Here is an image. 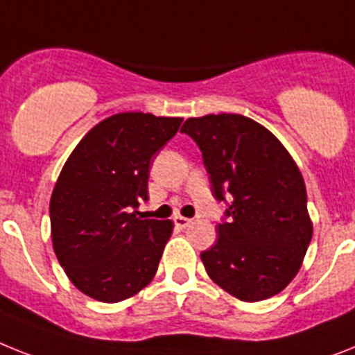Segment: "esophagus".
Masks as SVG:
<instances>
[{
    "label": "esophagus",
    "instance_id": "esophagus-1",
    "mask_svg": "<svg viewBox=\"0 0 355 355\" xmlns=\"http://www.w3.org/2000/svg\"><path fill=\"white\" fill-rule=\"evenodd\" d=\"M174 223H175V227H178V228H187L190 223H192V219L183 218V216H175Z\"/></svg>",
    "mask_w": 355,
    "mask_h": 355
}]
</instances>
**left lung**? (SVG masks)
<instances>
[{
  "mask_svg": "<svg viewBox=\"0 0 355 355\" xmlns=\"http://www.w3.org/2000/svg\"><path fill=\"white\" fill-rule=\"evenodd\" d=\"M181 132L203 152L216 199H230L228 223L201 252L207 274L247 303L279 294L314 232L300 166L268 128L241 114L189 118Z\"/></svg>",
  "mask_w": 355,
  "mask_h": 355,
  "instance_id": "obj_1",
  "label": "left lung"
}]
</instances>
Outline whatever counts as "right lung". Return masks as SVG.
<instances>
[{
  "mask_svg": "<svg viewBox=\"0 0 355 355\" xmlns=\"http://www.w3.org/2000/svg\"><path fill=\"white\" fill-rule=\"evenodd\" d=\"M183 118L121 112L99 121L76 145L51 198L55 257L72 285L96 301L118 303L145 288L174 223L141 219L152 156Z\"/></svg>",
  "mask_w": 355,
  "mask_h": 355,
  "instance_id": "right-lung-1",
  "label": "right lung"
}]
</instances>
